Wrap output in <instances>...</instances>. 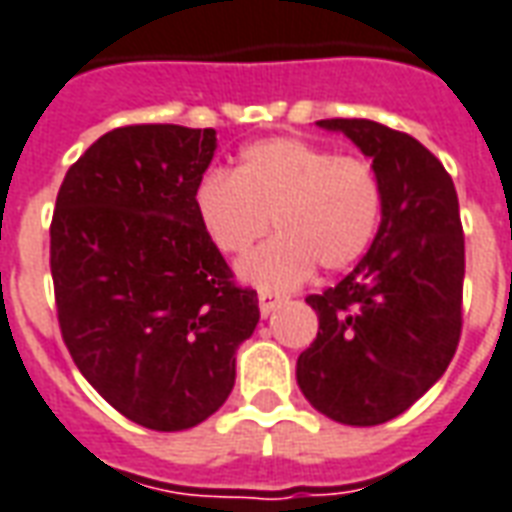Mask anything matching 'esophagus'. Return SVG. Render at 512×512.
<instances>
[{
	"label": "esophagus",
	"instance_id": "esophagus-1",
	"mask_svg": "<svg viewBox=\"0 0 512 512\" xmlns=\"http://www.w3.org/2000/svg\"><path fill=\"white\" fill-rule=\"evenodd\" d=\"M284 306V297L273 295V292H259V311H262V317H270L275 308Z\"/></svg>",
	"mask_w": 512,
	"mask_h": 512
}]
</instances>
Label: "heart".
Segmentation results:
<instances>
[{"mask_svg": "<svg viewBox=\"0 0 512 512\" xmlns=\"http://www.w3.org/2000/svg\"><path fill=\"white\" fill-rule=\"evenodd\" d=\"M195 220L220 253L237 256L270 231L273 242L245 256L237 275L262 292H286L314 273L353 267L378 234L383 187L372 162L297 137L242 148L234 173L209 170L192 190Z\"/></svg>", "mask_w": 512, "mask_h": 512, "instance_id": "1", "label": "heart"}]
</instances>
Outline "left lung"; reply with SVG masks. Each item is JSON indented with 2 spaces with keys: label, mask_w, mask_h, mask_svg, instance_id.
Segmentation results:
<instances>
[{
  "label": "left lung",
  "mask_w": 512,
  "mask_h": 512,
  "mask_svg": "<svg viewBox=\"0 0 512 512\" xmlns=\"http://www.w3.org/2000/svg\"><path fill=\"white\" fill-rule=\"evenodd\" d=\"M317 126L372 159L383 215L353 273L306 297L320 331L297 358V386L333 422L372 427L408 411L458 350L466 273L458 192L411 134L366 118Z\"/></svg>",
  "instance_id": "left-lung-1"
}]
</instances>
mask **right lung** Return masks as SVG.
Here are the masks:
<instances>
[{
  "label": "right lung",
  "instance_id": "add662e5",
  "mask_svg": "<svg viewBox=\"0 0 512 512\" xmlns=\"http://www.w3.org/2000/svg\"><path fill=\"white\" fill-rule=\"evenodd\" d=\"M215 129L140 123L68 168L52 217V281L68 353L112 408L159 433L228 400L259 297L234 284L195 220Z\"/></svg>",
  "mask_w": 512,
  "mask_h": 512
}]
</instances>
